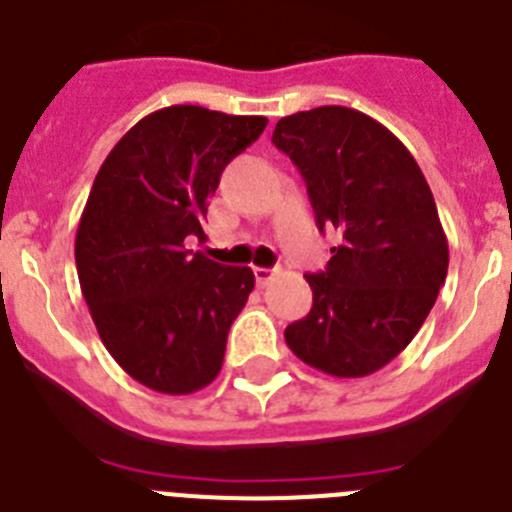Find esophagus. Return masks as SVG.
Returning a JSON list of instances; mask_svg holds the SVG:
<instances>
[{
    "mask_svg": "<svg viewBox=\"0 0 512 512\" xmlns=\"http://www.w3.org/2000/svg\"><path fill=\"white\" fill-rule=\"evenodd\" d=\"M278 275V267H255V280L257 285H267Z\"/></svg>",
    "mask_w": 512,
    "mask_h": 512,
    "instance_id": "esophagus-1",
    "label": "esophagus"
}]
</instances>
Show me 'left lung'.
<instances>
[{"label": "left lung", "mask_w": 512, "mask_h": 512, "mask_svg": "<svg viewBox=\"0 0 512 512\" xmlns=\"http://www.w3.org/2000/svg\"><path fill=\"white\" fill-rule=\"evenodd\" d=\"M273 145L301 170L321 232L342 234L326 270L306 275L313 306L285 342L326 375H372L411 344L446 280L434 193L403 142L357 109L290 114Z\"/></svg>", "instance_id": "left-lung-1"}]
</instances>
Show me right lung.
Listing matches in <instances>:
<instances>
[{
  "instance_id": "right-lung-1",
  "label": "right lung",
  "mask_w": 512,
  "mask_h": 512,
  "mask_svg": "<svg viewBox=\"0 0 512 512\" xmlns=\"http://www.w3.org/2000/svg\"><path fill=\"white\" fill-rule=\"evenodd\" d=\"M265 124L191 104L158 109L96 173L76 232L78 283L104 347L145 388L188 395L222 370L255 275L186 245L206 239L222 170Z\"/></svg>"
}]
</instances>
